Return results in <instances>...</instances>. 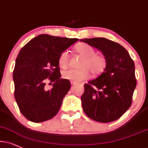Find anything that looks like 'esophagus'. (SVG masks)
Instances as JSON below:
<instances>
[{
    "instance_id": "34e87169",
    "label": "esophagus",
    "mask_w": 148,
    "mask_h": 148,
    "mask_svg": "<svg viewBox=\"0 0 148 148\" xmlns=\"http://www.w3.org/2000/svg\"><path fill=\"white\" fill-rule=\"evenodd\" d=\"M71 84L72 86H73L75 84H76V82H73V81H71Z\"/></svg>"
}]
</instances>
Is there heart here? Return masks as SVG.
I'll list each match as a JSON object with an SVG mask.
<instances>
[{
  "label": "heart",
  "instance_id": "b5f03b06",
  "mask_svg": "<svg viewBox=\"0 0 148 148\" xmlns=\"http://www.w3.org/2000/svg\"><path fill=\"white\" fill-rule=\"evenodd\" d=\"M75 51L83 57L79 66L82 69H70L64 71L62 76L64 79L71 80L75 82H81L89 77V72L94 75H97L104 70L106 65V60L102 55L95 54V50L92 47L86 43L79 42L75 47ZM69 55L65 51L60 55L58 58V64L62 69H66L69 64Z\"/></svg>",
  "mask_w": 148,
  "mask_h": 148
}]
</instances>
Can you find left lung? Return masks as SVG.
I'll return each mask as SVG.
<instances>
[{
    "instance_id": "obj_1",
    "label": "left lung",
    "mask_w": 148,
    "mask_h": 148,
    "mask_svg": "<svg viewBox=\"0 0 148 148\" xmlns=\"http://www.w3.org/2000/svg\"><path fill=\"white\" fill-rule=\"evenodd\" d=\"M80 41L98 49L106 60L103 72L84 84L81 97L84 112L98 122L115 121L132 103L136 85L134 62L124 47L106 38H84Z\"/></svg>"
}]
</instances>
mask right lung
<instances>
[{
	"mask_svg": "<svg viewBox=\"0 0 148 148\" xmlns=\"http://www.w3.org/2000/svg\"><path fill=\"white\" fill-rule=\"evenodd\" d=\"M78 40L41 34L20 51L13 73L14 97L21 113L28 120L40 123L58 112L71 88L68 79L60 78L58 58ZM47 81L54 83L49 90L46 87Z\"/></svg>",
	"mask_w": 148,
	"mask_h": 148,
	"instance_id": "obj_1",
	"label": "right lung"
}]
</instances>
